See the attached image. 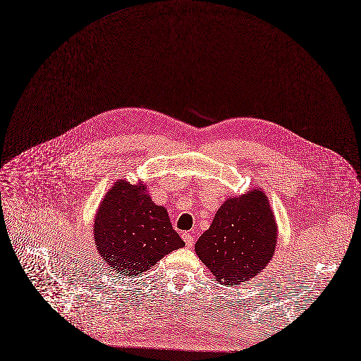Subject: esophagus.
<instances>
[{"label":"esophagus","instance_id":"obj_1","mask_svg":"<svg viewBox=\"0 0 361 361\" xmlns=\"http://www.w3.org/2000/svg\"><path fill=\"white\" fill-rule=\"evenodd\" d=\"M182 238L185 240V243H186V246H188V247L193 246V243H195V237H193L192 234H189V233H183Z\"/></svg>","mask_w":361,"mask_h":361}]
</instances>
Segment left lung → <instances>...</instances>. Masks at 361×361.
<instances>
[{
	"instance_id": "1",
	"label": "left lung",
	"mask_w": 361,
	"mask_h": 361,
	"mask_svg": "<svg viewBox=\"0 0 361 361\" xmlns=\"http://www.w3.org/2000/svg\"><path fill=\"white\" fill-rule=\"evenodd\" d=\"M276 233L266 195L255 189L219 209L195 250L217 281L233 286L264 269L274 255Z\"/></svg>"
}]
</instances>
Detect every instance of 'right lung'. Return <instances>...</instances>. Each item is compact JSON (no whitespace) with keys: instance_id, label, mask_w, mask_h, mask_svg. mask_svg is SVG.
<instances>
[{"instance_id":"obj_1","label":"right lung","mask_w":361,"mask_h":361,"mask_svg":"<svg viewBox=\"0 0 361 361\" xmlns=\"http://www.w3.org/2000/svg\"><path fill=\"white\" fill-rule=\"evenodd\" d=\"M95 243L118 276L147 271L165 255L185 245L172 228L165 207L152 203L145 186L119 180L105 196L95 217Z\"/></svg>"}]
</instances>
